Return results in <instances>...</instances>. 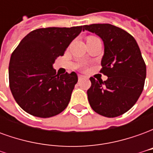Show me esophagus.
<instances>
[{
  "label": "esophagus",
  "mask_w": 153,
  "mask_h": 153,
  "mask_svg": "<svg viewBox=\"0 0 153 153\" xmlns=\"http://www.w3.org/2000/svg\"><path fill=\"white\" fill-rule=\"evenodd\" d=\"M84 78V76H83V75H80V74H79V81H80V80H82Z\"/></svg>",
  "instance_id": "1"
}]
</instances>
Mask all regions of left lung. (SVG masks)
Instances as JSON below:
<instances>
[{"instance_id":"obj_1","label":"left lung","mask_w":153,"mask_h":153,"mask_svg":"<svg viewBox=\"0 0 153 153\" xmlns=\"http://www.w3.org/2000/svg\"><path fill=\"white\" fill-rule=\"evenodd\" d=\"M104 43L101 73L106 81L91 77L88 99L92 109L103 116L123 115L138 101L144 87L146 65L137 42L124 29L110 24L84 25ZM83 29V30H84Z\"/></svg>"}]
</instances>
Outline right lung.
<instances>
[{
	"label": "right lung",
	"instance_id": "1",
	"mask_svg": "<svg viewBox=\"0 0 153 153\" xmlns=\"http://www.w3.org/2000/svg\"><path fill=\"white\" fill-rule=\"evenodd\" d=\"M82 30L83 26L38 28L26 35L13 51L10 88L25 111L49 118L66 108L78 76L75 72L60 75L52 65Z\"/></svg>",
	"mask_w": 153,
	"mask_h": 153
}]
</instances>
